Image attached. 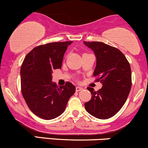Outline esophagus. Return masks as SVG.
Segmentation results:
<instances>
[{
	"instance_id": "esophagus-1",
	"label": "esophagus",
	"mask_w": 148,
	"mask_h": 148,
	"mask_svg": "<svg viewBox=\"0 0 148 148\" xmlns=\"http://www.w3.org/2000/svg\"><path fill=\"white\" fill-rule=\"evenodd\" d=\"M83 90L82 88L79 87V86H77V87H76V92H79V91H81Z\"/></svg>"
}]
</instances>
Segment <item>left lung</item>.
<instances>
[{
    "label": "left lung",
    "instance_id": "left-lung-1",
    "mask_svg": "<svg viewBox=\"0 0 148 148\" xmlns=\"http://www.w3.org/2000/svg\"><path fill=\"white\" fill-rule=\"evenodd\" d=\"M84 43L95 52L97 65L93 76L102 83V88L91 92V99L85 103L88 113L97 118L105 120L113 117L121 109L132 88L130 62L119 49L100 42Z\"/></svg>",
    "mask_w": 148,
    "mask_h": 148
}]
</instances>
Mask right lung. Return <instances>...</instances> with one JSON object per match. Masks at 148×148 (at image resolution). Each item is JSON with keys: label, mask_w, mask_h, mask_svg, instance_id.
<instances>
[{"label": "right lung", "mask_w": 148, "mask_h": 148, "mask_svg": "<svg viewBox=\"0 0 148 148\" xmlns=\"http://www.w3.org/2000/svg\"><path fill=\"white\" fill-rule=\"evenodd\" d=\"M72 42L37 46L27 54L21 64L22 95L30 111L45 120L62 114L76 91V87L70 82L58 87L51 81L53 70L61 68L64 53Z\"/></svg>", "instance_id": "1"}]
</instances>
